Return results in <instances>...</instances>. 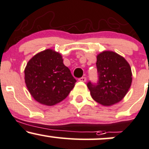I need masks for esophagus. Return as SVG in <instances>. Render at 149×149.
Here are the masks:
<instances>
[{
  "label": "esophagus",
  "instance_id": "obj_1",
  "mask_svg": "<svg viewBox=\"0 0 149 149\" xmlns=\"http://www.w3.org/2000/svg\"><path fill=\"white\" fill-rule=\"evenodd\" d=\"M86 80H87L86 77H81V78H79V80H80V81L85 82V81H86Z\"/></svg>",
  "mask_w": 149,
  "mask_h": 149
}]
</instances>
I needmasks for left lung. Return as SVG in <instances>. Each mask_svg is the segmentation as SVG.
<instances>
[{
	"label": "left lung",
	"mask_w": 149,
	"mask_h": 149,
	"mask_svg": "<svg viewBox=\"0 0 149 149\" xmlns=\"http://www.w3.org/2000/svg\"><path fill=\"white\" fill-rule=\"evenodd\" d=\"M96 65L98 80L87 84L92 99L104 106L118 103L131 86L130 66L123 57L111 51L98 54Z\"/></svg>",
	"instance_id": "left-lung-1"
}]
</instances>
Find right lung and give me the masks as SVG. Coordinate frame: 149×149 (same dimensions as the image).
<instances>
[{"instance_id": "right-lung-1", "label": "right lung", "mask_w": 149, "mask_h": 149, "mask_svg": "<svg viewBox=\"0 0 149 149\" xmlns=\"http://www.w3.org/2000/svg\"><path fill=\"white\" fill-rule=\"evenodd\" d=\"M29 91L39 103L53 106L64 100L76 80L63 64L59 53L46 49L29 61L24 71Z\"/></svg>"}]
</instances>
